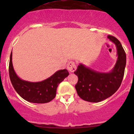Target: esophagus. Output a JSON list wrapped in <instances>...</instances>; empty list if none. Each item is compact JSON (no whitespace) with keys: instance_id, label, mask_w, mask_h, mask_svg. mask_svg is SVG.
I'll return each mask as SVG.
<instances>
[{"instance_id":"34e87169","label":"esophagus","mask_w":134,"mask_h":134,"mask_svg":"<svg viewBox=\"0 0 134 134\" xmlns=\"http://www.w3.org/2000/svg\"><path fill=\"white\" fill-rule=\"evenodd\" d=\"M77 69V65L76 63L73 61L71 62H69L68 65H67V69L70 71V72H74Z\"/></svg>"}]
</instances>
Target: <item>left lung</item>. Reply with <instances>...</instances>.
I'll return each instance as SVG.
<instances>
[{"mask_svg": "<svg viewBox=\"0 0 134 134\" xmlns=\"http://www.w3.org/2000/svg\"><path fill=\"white\" fill-rule=\"evenodd\" d=\"M117 49L118 59L115 67L108 73L96 72L82 64L77 66L74 74L78 77L75 86L77 94L83 100L98 103L112 96L122 82L126 65V54L117 38L108 35Z\"/></svg>", "mask_w": 134, "mask_h": 134, "instance_id": "8db88e82", "label": "left lung"}]
</instances>
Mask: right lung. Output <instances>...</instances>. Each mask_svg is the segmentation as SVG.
Wrapping results in <instances>:
<instances>
[{
	"label": "right lung",
	"instance_id": "1",
	"mask_svg": "<svg viewBox=\"0 0 134 134\" xmlns=\"http://www.w3.org/2000/svg\"><path fill=\"white\" fill-rule=\"evenodd\" d=\"M13 53L10 56L9 72L14 88L21 98L33 103H46L54 99L58 84L69 76L66 69L60 70L48 79L41 82H32L21 79L14 70L12 62Z\"/></svg>",
	"mask_w": 134,
	"mask_h": 134
}]
</instances>
